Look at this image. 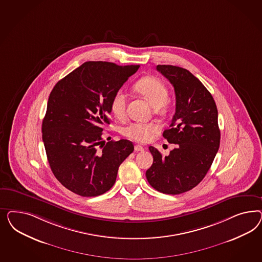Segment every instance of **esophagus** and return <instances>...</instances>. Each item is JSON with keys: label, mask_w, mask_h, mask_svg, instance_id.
Listing matches in <instances>:
<instances>
[{"label": "esophagus", "mask_w": 262, "mask_h": 262, "mask_svg": "<svg viewBox=\"0 0 262 262\" xmlns=\"http://www.w3.org/2000/svg\"><path fill=\"white\" fill-rule=\"evenodd\" d=\"M135 150L136 151H144V148H143L142 146H140V145H135Z\"/></svg>", "instance_id": "34e87169"}]
</instances>
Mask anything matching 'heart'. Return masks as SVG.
<instances>
[{"label": "heart", "mask_w": 262, "mask_h": 262, "mask_svg": "<svg viewBox=\"0 0 262 262\" xmlns=\"http://www.w3.org/2000/svg\"><path fill=\"white\" fill-rule=\"evenodd\" d=\"M135 91L156 110L161 111L166 105L168 89L165 83L155 76H145L138 79L134 85ZM127 96L123 91H117L111 99L112 114L122 119L126 115ZM159 130V126L154 123H130L122 129V134L137 142H147Z\"/></svg>", "instance_id": "b5f03b06"}]
</instances>
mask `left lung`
Wrapping results in <instances>:
<instances>
[{"label":"left lung","instance_id":"8db88e82","mask_svg":"<svg viewBox=\"0 0 262 262\" xmlns=\"http://www.w3.org/2000/svg\"><path fill=\"white\" fill-rule=\"evenodd\" d=\"M174 86L176 112L163 137L176 148L167 157L150 146L154 158L146 177L161 193L177 195L203 181L220 146L218 111L213 97L190 72L173 65H158Z\"/></svg>","mask_w":262,"mask_h":262}]
</instances>
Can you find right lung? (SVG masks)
<instances>
[{
  "label": "right lung",
  "instance_id": "right-lung-1",
  "mask_svg": "<svg viewBox=\"0 0 262 262\" xmlns=\"http://www.w3.org/2000/svg\"><path fill=\"white\" fill-rule=\"evenodd\" d=\"M138 68L88 61L60 79L50 94L42 122L48 161L57 181L79 196L110 190L120 164L134 151L133 142L105 144L102 135L111 124L112 97Z\"/></svg>",
  "mask_w": 262,
  "mask_h": 262
}]
</instances>
